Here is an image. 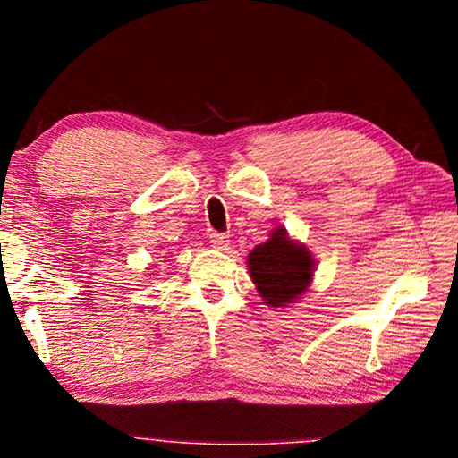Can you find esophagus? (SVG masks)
I'll return each mask as SVG.
<instances>
[{
	"label": "esophagus",
	"instance_id": "obj_1",
	"mask_svg": "<svg viewBox=\"0 0 458 458\" xmlns=\"http://www.w3.org/2000/svg\"><path fill=\"white\" fill-rule=\"evenodd\" d=\"M210 242L214 248H218V250H226L230 246V238L226 234H222V232H212Z\"/></svg>",
	"mask_w": 458,
	"mask_h": 458
}]
</instances>
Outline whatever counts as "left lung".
Masks as SVG:
<instances>
[{"mask_svg":"<svg viewBox=\"0 0 458 458\" xmlns=\"http://www.w3.org/2000/svg\"><path fill=\"white\" fill-rule=\"evenodd\" d=\"M248 270L267 305L286 307L309 289L315 260L305 244H297L284 228H276L267 242L248 254Z\"/></svg>","mask_w":458,"mask_h":458,"instance_id":"8db88e82","label":"left lung"}]
</instances>
